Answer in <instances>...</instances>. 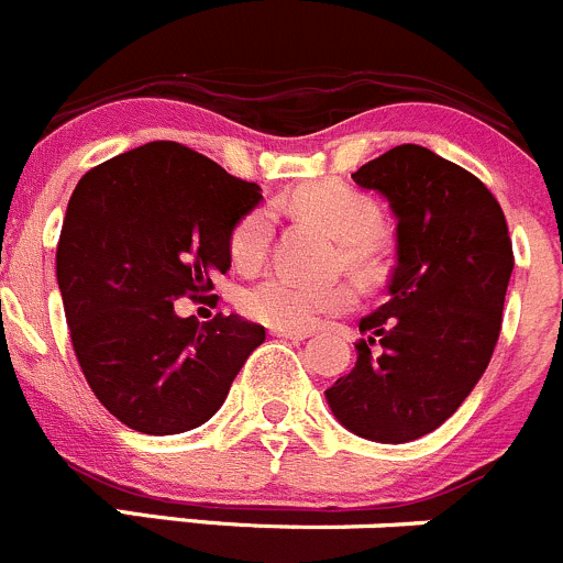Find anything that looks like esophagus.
Wrapping results in <instances>:
<instances>
[{
  "instance_id": "34e87169",
  "label": "esophagus",
  "mask_w": 563,
  "mask_h": 563,
  "mask_svg": "<svg viewBox=\"0 0 563 563\" xmlns=\"http://www.w3.org/2000/svg\"><path fill=\"white\" fill-rule=\"evenodd\" d=\"M273 336H285V340H307L309 331H296V329H271Z\"/></svg>"
}]
</instances>
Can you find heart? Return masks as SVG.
<instances>
[{"mask_svg": "<svg viewBox=\"0 0 563 563\" xmlns=\"http://www.w3.org/2000/svg\"><path fill=\"white\" fill-rule=\"evenodd\" d=\"M292 212L320 223L325 232L342 240V256L356 271L373 265V232L378 227V210L371 198L356 192L342 181L323 179L296 187L285 201ZM273 240V212L267 207H254L234 221L229 232V256L238 267L249 271L265 260ZM243 314L251 320L273 325V329H312L323 318L342 314L356 303V290L351 285L307 287L290 278L267 276L256 285L245 287L238 298Z\"/></svg>", "mask_w": 563, "mask_h": 563, "instance_id": "b5f03b06", "label": "heart"}]
</instances>
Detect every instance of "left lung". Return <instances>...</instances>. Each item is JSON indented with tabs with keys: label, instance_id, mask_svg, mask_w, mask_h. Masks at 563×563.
I'll return each instance as SVG.
<instances>
[{
	"label": "left lung",
	"instance_id": "obj_1",
	"mask_svg": "<svg viewBox=\"0 0 563 563\" xmlns=\"http://www.w3.org/2000/svg\"><path fill=\"white\" fill-rule=\"evenodd\" d=\"M351 176L389 201L395 267L387 303L358 323L356 367L325 400L356 437L400 445L442 426L484 376L511 238L489 187L431 148L404 143Z\"/></svg>",
	"mask_w": 563,
	"mask_h": 563
}]
</instances>
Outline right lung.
<instances>
[{"label": "right lung", "instance_id": "obj_1", "mask_svg": "<svg viewBox=\"0 0 563 563\" xmlns=\"http://www.w3.org/2000/svg\"><path fill=\"white\" fill-rule=\"evenodd\" d=\"M260 198V185L174 141L118 154L74 187L57 243L63 309L90 389L132 431L210 420L265 342L238 314L198 325L174 312L179 298H216L229 232Z\"/></svg>", "mask_w": 563, "mask_h": 563}]
</instances>
